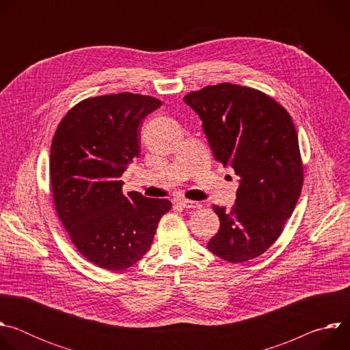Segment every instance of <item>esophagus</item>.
Here are the masks:
<instances>
[{"label": "esophagus", "mask_w": 350, "mask_h": 350, "mask_svg": "<svg viewBox=\"0 0 350 350\" xmlns=\"http://www.w3.org/2000/svg\"><path fill=\"white\" fill-rule=\"evenodd\" d=\"M180 206H183L184 209H201L202 205L196 202V201H188V199H180L177 202Z\"/></svg>", "instance_id": "34e87169"}]
</instances>
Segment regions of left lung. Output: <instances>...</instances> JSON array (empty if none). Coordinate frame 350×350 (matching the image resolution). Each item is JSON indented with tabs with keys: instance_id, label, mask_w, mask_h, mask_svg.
Returning <instances> with one entry per match:
<instances>
[{
	"instance_id": "obj_1",
	"label": "left lung",
	"mask_w": 350,
	"mask_h": 350,
	"mask_svg": "<svg viewBox=\"0 0 350 350\" xmlns=\"http://www.w3.org/2000/svg\"><path fill=\"white\" fill-rule=\"evenodd\" d=\"M202 120L213 158L239 177L231 211L213 206L219 232L208 249L230 263L260 256L280 237L304 184L289 113L265 92L230 83L184 96Z\"/></svg>"
}]
</instances>
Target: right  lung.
<instances>
[{"mask_svg":"<svg viewBox=\"0 0 350 350\" xmlns=\"http://www.w3.org/2000/svg\"><path fill=\"white\" fill-rule=\"evenodd\" d=\"M159 99L120 92L84 99L61 120L49 158L55 209L77 251L94 265L120 271L152 243L167 199L123 195L120 180L139 158L142 119Z\"/></svg>","mask_w":350,"mask_h":350,"instance_id":"right-lung-1","label":"right lung"}]
</instances>
